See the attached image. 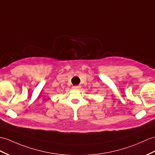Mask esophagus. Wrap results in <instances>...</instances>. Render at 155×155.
<instances>
[{
  "instance_id": "1",
  "label": "esophagus",
  "mask_w": 155,
  "mask_h": 155,
  "mask_svg": "<svg viewBox=\"0 0 155 155\" xmlns=\"http://www.w3.org/2000/svg\"><path fill=\"white\" fill-rule=\"evenodd\" d=\"M81 88V85H77V86H74L73 87V89H80Z\"/></svg>"
}]
</instances>
